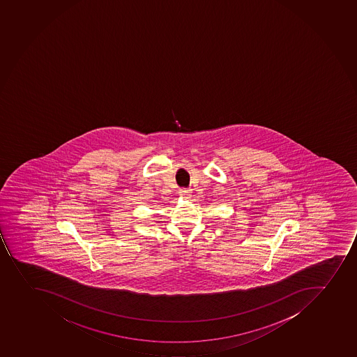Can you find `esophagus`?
Segmentation results:
<instances>
[{"mask_svg": "<svg viewBox=\"0 0 357 357\" xmlns=\"http://www.w3.org/2000/svg\"><path fill=\"white\" fill-rule=\"evenodd\" d=\"M179 194L181 197H190V194H192V190H190V188H180Z\"/></svg>", "mask_w": 357, "mask_h": 357, "instance_id": "1", "label": "esophagus"}]
</instances>
